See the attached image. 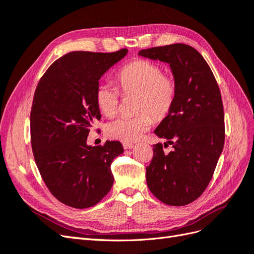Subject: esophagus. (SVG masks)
<instances>
[{
	"label": "esophagus",
	"mask_w": 254,
	"mask_h": 254,
	"mask_svg": "<svg viewBox=\"0 0 254 254\" xmlns=\"http://www.w3.org/2000/svg\"><path fill=\"white\" fill-rule=\"evenodd\" d=\"M123 147H124V149H131V148L134 147V145L132 143L124 142V143H123Z\"/></svg>",
	"instance_id": "34e87169"
}]
</instances>
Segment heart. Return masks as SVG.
<instances>
[{
	"instance_id": "b5f03b06",
	"label": "heart",
	"mask_w": 254,
	"mask_h": 254,
	"mask_svg": "<svg viewBox=\"0 0 254 254\" xmlns=\"http://www.w3.org/2000/svg\"><path fill=\"white\" fill-rule=\"evenodd\" d=\"M115 80L124 94L137 93L134 117H121L109 122L106 132L112 139L133 142L147 131L157 121L165 119L172 111L176 96L177 83L172 77L163 74L158 64L146 59H136L125 64L115 76ZM121 94L117 87L109 83H99L95 90V103L98 110L106 117L118 112ZM149 113L147 114V112Z\"/></svg>"
}]
</instances>
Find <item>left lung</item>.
<instances>
[{
	"instance_id": "obj_1",
	"label": "left lung",
	"mask_w": 254,
	"mask_h": 254,
	"mask_svg": "<svg viewBox=\"0 0 254 254\" xmlns=\"http://www.w3.org/2000/svg\"><path fill=\"white\" fill-rule=\"evenodd\" d=\"M139 55L170 64L177 83L173 109L155 130L174 150L165 153L162 144L153 145L146 182L160 201L186 205L203 193L224 148L225 117L218 84L201 54L190 45L151 48Z\"/></svg>"
}]
</instances>
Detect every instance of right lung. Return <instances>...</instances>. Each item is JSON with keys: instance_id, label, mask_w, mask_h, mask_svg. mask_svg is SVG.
<instances>
[{"instance_id": "add662e5", "label": "right lung", "mask_w": 254, "mask_h": 254, "mask_svg": "<svg viewBox=\"0 0 254 254\" xmlns=\"http://www.w3.org/2000/svg\"><path fill=\"white\" fill-rule=\"evenodd\" d=\"M127 53H67L35 91L30 139L37 167L53 196L75 209L95 205L113 186L111 163L124 151L122 144L91 146L87 137L102 117L95 103L98 80Z\"/></svg>"}]
</instances>
